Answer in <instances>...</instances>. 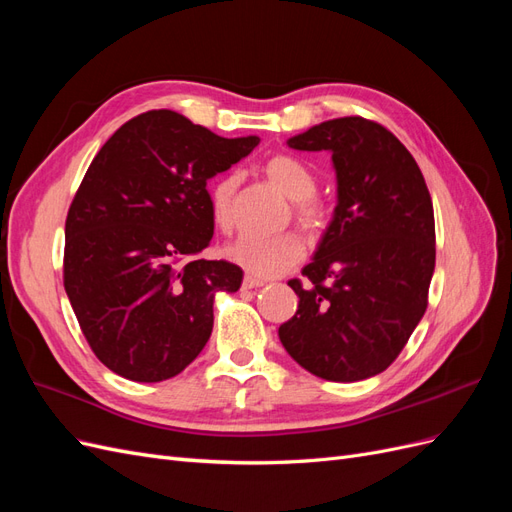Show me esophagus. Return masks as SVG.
<instances>
[{
    "instance_id": "esophagus-1",
    "label": "esophagus",
    "mask_w": 512,
    "mask_h": 512,
    "mask_svg": "<svg viewBox=\"0 0 512 512\" xmlns=\"http://www.w3.org/2000/svg\"><path fill=\"white\" fill-rule=\"evenodd\" d=\"M262 286H265V282L258 280V277H252V275H245L243 284H241L243 290H254V288H262Z\"/></svg>"
}]
</instances>
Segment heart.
Returning <instances> with one entry per match:
<instances>
[{
	"label": "heart",
	"instance_id": "heart-1",
	"mask_svg": "<svg viewBox=\"0 0 512 512\" xmlns=\"http://www.w3.org/2000/svg\"><path fill=\"white\" fill-rule=\"evenodd\" d=\"M267 179L292 200V215L307 235H320L329 224L327 205L318 196V177L303 160L277 153L262 164ZM239 177L235 173L215 179L209 188V211L213 224L222 232H230L237 224L235 196ZM226 256L254 277H277L299 265L305 256V245L297 232H277V235H243L226 247Z\"/></svg>",
	"mask_w": 512,
	"mask_h": 512
}]
</instances>
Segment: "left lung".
<instances>
[{"label":"left lung","mask_w":512,"mask_h":512,"mask_svg":"<svg viewBox=\"0 0 512 512\" xmlns=\"http://www.w3.org/2000/svg\"><path fill=\"white\" fill-rule=\"evenodd\" d=\"M299 151H331L337 207L280 327L286 352L309 374L356 382L404 350L429 303L436 222L421 168L399 138L365 117H339L292 136Z\"/></svg>","instance_id":"8db88e82"}]
</instances>
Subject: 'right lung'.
Here are the masks:
<instances>
[{
	"mask_svg": "<svg viewBox=\"0 0 512 512\" xmlns=\"http://www.w3.org/2000/svg\"><path fill=\"white\" fill-rule=\"evenodd\" d=\"M258 143L160 108L123 123L89 164L66 218L64 288L115 374L162 382L205 348L215 294L243 280L228 260L198 258L213 237L207 179Z\"/></svg>",
	"mask_w": 512,
	"mask_h": 512,
	"instance_id": "1",
	"label": "right lung"
}]
</instances>
